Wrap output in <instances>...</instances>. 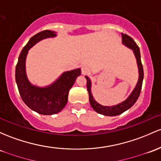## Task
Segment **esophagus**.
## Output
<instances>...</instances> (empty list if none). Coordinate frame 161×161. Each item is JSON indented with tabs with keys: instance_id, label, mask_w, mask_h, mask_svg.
Here are the masks:
<instances>
[{
	"instance_id": "34e87169",
	"label": "esophagus",
	"mask_w": 161,
	"mask_h": 161,
	"mask_svg": "<svg viewBox=\"0 0 161 161\" xmlns=\"http://www.w3.org/2000/svg\"><path fill=\"white\" fill-rule=\"evenodd\" d=\"M89 73V69L87 68V67L84 66L82 68V75H87V74Z\"/></svg>"
}]
</instances>
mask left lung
Here are the masks:
<instances>
[{
  "instance_id": "1",
  "label": "left lung",
  "mask_w": 161,
  "mask_h": 161,
  "mask_svg": "<svg viewBox=\"0 0 161 161\" xmlns=\"http://www.w3.org/2000/svg\"><path fill=\"white\" fill-rule=\"evenodd\" d=\"M122 36V43L125 44L126 47H129L130 49H133L134 53L137 59V66H138V71H139V79L138 82H137V85H136L135 89L131 92L128 98L126 100L124 101L121 103L118 104L117 105H114V106L109 107V106H104V105H100L98 102H95V100L93 98L91 92V80L88 76H86V81H87V90L89 92V102L90 105H91L92 108L98 112V114H103V115L106 116H115L118 115V114H121L128 109H129L130 107L133 106L135 103L137 102V98H138L139 95H140L141 87H142V82L143 79H144V70H143V66L141 63V53H140V49H139L138 46L135 43V40H133L130 36L127 34H124L121 33Z\"/></svg>"
}]
</instances>
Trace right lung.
Wrapping results in <instances>:
<instances>
[{
    "label": "right lung",
    "mask_w": 161,
    "mask_h": 161,
    "mask_svg": "<svg viewBox=\"0 0 161 161\" xmlns=\"http://www.w3.org/2000/svg\"><path fill=\"white\" fill-rule=\"evenodd\" d=\"M56 36L55 32L47 30L32 36L21 51L16 66L15 79L21 98L30 108L44 115H51L63 110L68 101L69 92L81 75L80 69L65 72L56 82L44 88L33 86L29 82L25 67L28 50L40 40Z\"/></svg>",
    "instance_id": "add662e5"
}]
</instances>
